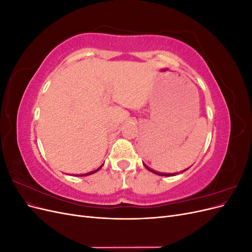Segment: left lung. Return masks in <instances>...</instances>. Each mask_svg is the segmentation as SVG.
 Returning <instances> with one entry per match:
<instances>
[{
  "instance_id": "8db88e82",
  "label": "left lung",
  "mask_w": 252,
  "mask_h": 252,
  "mask_svg": "<svg viewBox=\"0 0 252 252\" xmlns=\"http://www.w3.org/2000/svg\"><path fill=\"white\" fill-rule=\"evenodd\" d=\"M145 167H146V168L149 170V171H151V172H155L156 174H158V175H164V177H171V175H174V174H177V173H159V172H157V171H155V170H152L151 168H149V167L148 166H146V165H145ZM188 169V168H187ZM187 169H185V170H183V171H186Z\"/></svg>"
}]
</instances>
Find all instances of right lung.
I'll use <instances>...</instances> for the list:
<instances>
[{
	"label": "right lung",
	"mask_w": 252,
	"mask_h": 252,
	"mask_svg": "<svg viewBox=\"0 0 252 252\" xmlns=\"http://www.w3.org/2000/svg\"><path fill=\"white\" fill-rule=\"evenodd\" d=\"M101 167H102V166H101ZM101 167H98L97 169H95V170H94V171H91V172H88V173H85V174H81V177H83V175H89V174H93V173L96 172L98 169H101Z\"/></svg>",
	"instance_id": "add662e5"
}]
</instances>
